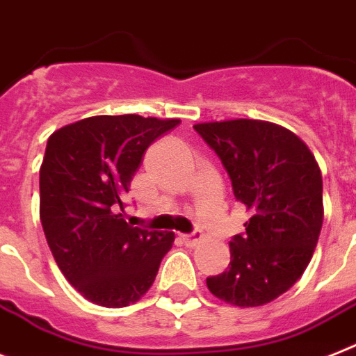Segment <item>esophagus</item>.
Returning <instances> with one entry per match:
<instances>
[{
	"instance_id": "esophagus-1",
	"label": "esophagus",
	"mask_w": 356,
	"mask_h": 356,
	"mask_svg": "<svg viewBox=\"0 0 356 356\" xmlns=\"http://www.w3.org/2000/svg\"><path fill=\"white\" fill-rule=\"evenodd\" d=\"M181 240L187 248H196L200 242H202V233L195 231L193 234H181Z\"/></svg>"
}]
</instances>
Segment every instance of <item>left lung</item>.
<instances>
[{
  "label": "left lung",
  "mask_w": 356,
  "mask_h": 356,
  "mask_svg": "<svg viewBox=\"0 0 356 356\" xmlns=\"http://www.w3.org/2000/svg\"><path fill=\"white\" fill-rule=\"evenodd\" d=\"M224 163L234 198L251 213L229 242L231 262L207 278L214 296L238 307L266 305L304 275L324 222L322 175L309 147L262 120L196 123Z\"/></svg>",
  "instance_id": "obj_1"
}]
</instances>
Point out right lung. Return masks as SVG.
Instances as JSON below:
<instances>
[{"mask_svg":"<svg viewBox=\"0 0 356 356\" xmlns=\"http://www.w3.org/2000/svg\"><path fill=\"white\" fill-rule=\"evenodd\" d=\"M180 120L90 116L58 129L40 169V218L56 264L79 295L125 307L145 295L175 233L132 227L123 198L147 147Z\"/></svg>","mask_w":356,"mask_h":356,"instance_id":"1","label":"right lung"}]
</instances>
